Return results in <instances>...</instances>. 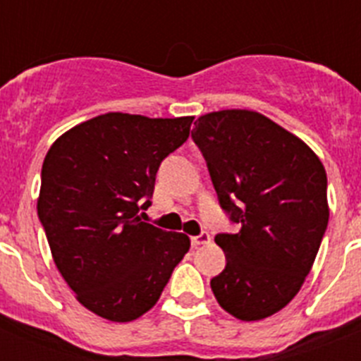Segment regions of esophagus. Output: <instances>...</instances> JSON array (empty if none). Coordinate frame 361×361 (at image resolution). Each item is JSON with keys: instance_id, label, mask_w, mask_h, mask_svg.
<instances>
[{"instance_id": "34e87169", "label": "esophagus", "mask_w": 361, "mask_h": 361, "mask_svg": "<svg viewBox=\"0 0 361 361\" xmlns=\"http://www.w3.org/2000/svg\"><path fill=\"white\" fill-rule=\"evenodd\" d=\"M212 242V237H209V233L202 231L200 235H197V237H191V245L193 247H199V245H206Z\"/></svg>"}]
</instances>
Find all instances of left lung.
<instances>
[{"instance_id": "obj_1", "label": "left lung", "mask_w": 361, "mask_h": 361, "mask_svg": "<svg viewBox=\"0 0 361 361\" xmlns=\"http://www.w3.org/2000/svg\"><path fill=\"white\" fill-rule=\"evenodd\" d=\"M220 206L240 224L216 235L224 271L216 302L242 322L264 320L300 291L329 222L327 173L295 133L255 110L204 114L191 132Z\"/></svg>"}]
</instances>
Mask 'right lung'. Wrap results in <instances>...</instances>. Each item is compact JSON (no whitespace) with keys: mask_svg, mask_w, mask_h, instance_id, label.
Wrapping results in <instances>:
<instances>
[{"mask_svg":"<svg viewBox=\"0 0 361 361\" xmlns=\"http://www.w3.org/2000/svg\"><path fill=\"white\" fill-rule=\"evenodd\" d=\"M195 117L108 111L57 137L41 170L37 215L57 269L88 311L132 322L157 304L190 237L141 222L162 159Z\"/></svg>","mask_w":361,"mask_h":361,"instance_id":"right-lung-1","label":"right lung"}]
</instances>
